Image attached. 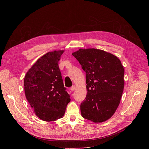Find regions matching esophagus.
Returning a JSON list of instances; mask_svg holds the SVG:
<instances>
[{
    "label": "esophagus",
    "mask_w": 149,
    "mask_h": 149,
    "mask_svg": "<svg viewBox=\"0 0 149 149\" xmlns=\"http://www.w3.org/2000/svg\"><path fill=\"white\" fill-rule=\"evenodd\" d=\"M75 87L74 86H72V87H71V88H70L71 91H74V90H75Z\"/></svg>",
    "instance_id": "34e87169"
}]
</instances>
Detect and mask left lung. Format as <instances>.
Instances as JSON below:
<instances>
[{"label":"left lung","mask_w":149,"mask_h":149,"mask_svg":"<svg viewBox=\"0 0 149 149\" xmlns=\"http://www.w3.org/2000/svg\"><path fill=\"white\" fill-rule=\"evenodd\" d=\"M72 55L86 73L87 96L80 105L81 115L102 123L116 112L123 94L124 70L115 55L95 48L79 49Z\"/></svg>","instance_id":"8db88e82"}]
</instances>
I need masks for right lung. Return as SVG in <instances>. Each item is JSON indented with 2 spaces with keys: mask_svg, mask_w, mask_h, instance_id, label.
I'll list each match as a JSON object with an SVG mask.
<instances>
[{
  "mask_svg": "<svg viewBox=\"0 0 149 149\" xmlns=\"http://www.w3.org/2000/svg\"><path fill=\"white\" fill-rule=\"evenodd\" d=\"M63 52L54 51L41 56L24 78L26 98L36 116L43 121L62 118L71 101L58 66Z\"/></svg>",
  "mask_w": 149,
  "mask_h": 149,
  "instance_id": "obj_1",
  "label": "right lung"
}]
</instances>
